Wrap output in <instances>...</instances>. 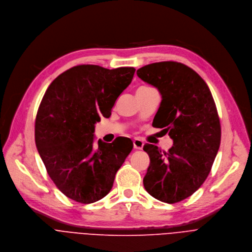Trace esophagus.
I'll return each mask as SVG.
<instances>
[{"mask_svg": "<svg viewBox=\"0 0 252 252\" xmlns=\"http://www.w3.org/2000/svg\"><path fill=\"white\" fill-rule=\"evenodd\" d=\"M133 145H134V148H135V149H139V150H141V149H143L144 142H143L141 139L136 138V139H134V140H133Z\"/></svg>", "mask_w": 252, "mask_h": 252, "instance_id": "1", "label": "esophagus"}]
</instances>
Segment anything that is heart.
<instances>
[{
  "mask_svg": "<svg viewBox=\"0 0 252 252\" xmlns=\"http://www.w3.org/2000/svg\"><path fill=\"white\" fill-rule=\"evenodd\" d=\"M141 88H144V87H141Z\"/></svg>",
  "mask_w": 252,
  "mask_h": 252,
  "instance_id": "heart-1",
  "label": "heart"
}]
</instances>
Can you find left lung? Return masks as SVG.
<instances>
[{
	"mask_svg": "<svg viewBox=\"0 0 252 252\" xmlns=\"http://www.w3.org/2000/svg\"><path fill=\"white\" fill-rule=\"evenodd\" d=\"M137 75L161 93L155 127L174 141L168 152L144 145L150 165L143 184L161 202L179 203L204 184L218 154L221 129L215 100L205 80L181 63H151Z\"/></svg>",
	"mask_w": 252,
	"mask_h": 252,
	"instance_id": "obj_1",
	"label": "left lung"
}]
</instances>
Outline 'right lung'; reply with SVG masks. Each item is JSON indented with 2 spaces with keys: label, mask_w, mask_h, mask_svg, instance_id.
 I'll return each mask as SVG.
<instances>
[{
  "label": "right lung",
  "mask_w": 252,
  "mask_h": 252,
  "mask_svg": "<svg viewBox=\"0 0 252 252\" xmlns=\"http://www.w3.org/2000/svg\"><path fill=\"white\" fill-rule=\"evenodd\" d=\"M134 67L107 69L81 64L59 75L46 89L34 126L38 154L50 179L67 197L91 204L112 189L115 175L133 149L98 141L94 125L110 117L119 95L131 83Z\"/></svg>",
  "instance_id": "right-lung-1"
}]
</instances>
